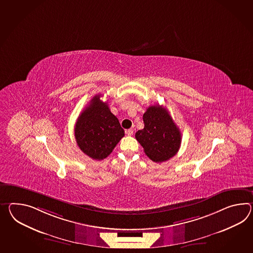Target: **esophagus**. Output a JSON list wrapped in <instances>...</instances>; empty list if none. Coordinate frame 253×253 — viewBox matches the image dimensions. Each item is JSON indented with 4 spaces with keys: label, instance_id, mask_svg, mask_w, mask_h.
I'll return each mask as SVG.
<instances>
[{
    "label": "esophagus",
    "instance_id": "1",
    "mask_svg": "<svg viewBox=\"0 0 253 253\" xmlns=\"http://www.w3.org/2000/svg\"><path fill=\"white\" fill-rule=\"evenodd\" d=\"M126 134L128 136H131L132 134H133V129H126Z\"/></svg>",
    "mask_w": 253,
    "mask_h": 253
}]
</instances>
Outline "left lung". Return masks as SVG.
Masks as SVG:
<instances>
[{
  "instance_id": "1",
  "label": "left lung",
  "mask_w": 253,
  "mask_h": 253,
  "mask_svg": "<svg viewBox=\"0 0 253 253\" xmlns=\"http://www.w3.org/2000/svg\"><path fill=\"white\" fill-rule=\"evenodd\" d=\"M144 128L135 133L144 153L151 160L162 163L169 160L178 152L181 132L169 112L163 106H150L143 116Z\"/></svg>"
}]
</instances>
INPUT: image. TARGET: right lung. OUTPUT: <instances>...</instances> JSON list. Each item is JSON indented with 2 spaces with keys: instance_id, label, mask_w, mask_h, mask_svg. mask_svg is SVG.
Segmentation results:
<instances>
[{
  "instance_id": "add662e5",
  "label": "right lung",
  "mask_w": 253,
  "mask_h": 253,
  "mask_svg": "<svg viewBox=\"0 0 253 253\" xmlns=\"http://www.w3.org/2000/svg\"><path fill=\"white\" fill-rule=\"evenodd\" d=\"M124 136L119 120L110 111L108 103L96 95L81 112L75 126L79 147L94 160H103L111 154Z\"/></svg>"
}]
</instances>
